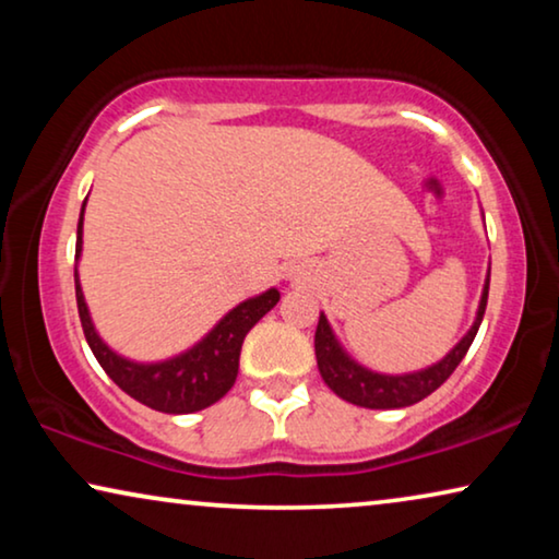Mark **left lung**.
Wrapping results in <instances>:
<instances>
[{
  "label": "left lung",
  "mask_w": 559,
  "mask_h": 559,
  "mask_svg": "<svg viewBox=\"0 0 559 559\" xmlns=\"http://www.w3.org/2000/svg\"><path fill=\"white\" fill-rule=\"evenodd\" d=\"M488 282H491V270H488L484 295H480L476 320H473L471 331L463 335L461 343L450 350V354L442 358V361L427 366L423 371L412 373H377L366 366L356 364L346 350L341 348V343L335 341L331 331V323L320 312L318 331H316V358L320 377L328 386L333 389L341 400L350 404H358V407L369 409H400L409 407V404L423 402L425 396H430L435 389H438L442 381H448L450 373L457 369V364L463 361V356L468 354L473 338H476L480 320H484L486 302H488Z\"/></svg>",
  "instance_id": "1"
}]
</instances>
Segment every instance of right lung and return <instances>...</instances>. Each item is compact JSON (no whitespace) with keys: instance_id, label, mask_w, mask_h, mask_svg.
<instances>
[{"instance_id":"obj_1","label":"right lung","mask_w":559,"mask_h":559,"mask_svg":"<svg viewBox=\"0 0 559 559\" xmlns=\"http://www.w3.org/2000/svg\"><path fill=\"white\" fill-rule=\"evenodd\" d=\"M83 209H86V201H83ZM83 209L79 218V236H75V262H79L83 243ZM73 277L83 335H86L96 361L102 364V369L109 373L121 392L147 404L150 409L165 412V415H190V412L216 404L234 386L236 373H239L241 343L247 338V333L280 302L277 289H266V293L249 297V300L236 305L231 312H226L218 320V325L201 343L188 348L186 354L157 364H136L114 354L98 338L96 328L91 323L86 300H83L79 266L73 270Z\"/></svg>"}]
</instances>
